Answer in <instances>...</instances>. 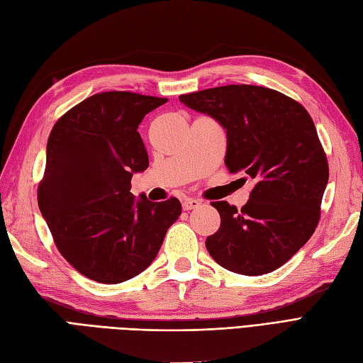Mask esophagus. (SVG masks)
Masks as SVG:
<instances>
[{"label":"esophagus","instance_id":"34e87169","mask_svg":"<svg viewBox=\"0 0 363 363\" xmlns=\"http://www.w3.org/2000/svg\"><path fill=\"white\" fill-rule=\"evenodd\" d=\"M201 205V201L197 199H184L183 200V209L184 211H191V209H197Z\"/></svg>","mask_w":363,"mask_h":363}]
</instances>
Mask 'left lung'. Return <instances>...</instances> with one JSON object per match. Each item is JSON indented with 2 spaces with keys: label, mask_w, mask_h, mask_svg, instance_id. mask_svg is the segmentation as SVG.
I'll return each mask as SVG.
<instances>
[{
  "label": "left lung",
  "mask_w": 363,
  "mask_h": 363,
  "mask_svg": "<svg viewBox=\"0 0 363 363\" xmlns=\"http://www.w3.org/2000/svg\"><path fill=\"white\" fill-rule=\"evenodd\" d=\"M226 129L229 172L254 179L242 209L212 201L222 223L206 238L220 267L262 276L285 264L320 220L330 169L313 118L296 100L262 86L228 84L180 95Z\"/></svg>",
  "instance_id": "left-lung-1"
}]
</instances>
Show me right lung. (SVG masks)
<instances>
[{
    "label": "right lung",
    "mask_w": 363,
    "mask_h": 363,
    "mask_svg": "<svg viewBox=\"0 0 363 363\" xmlns=\"http://www.w3.org/2000/svg\"><path fill=\"white\" fill-rule=\"evenodd\" d=\"M167 101L111 91L69 109L50 130L38 206L60 254L87 279L115 285L138 276L182 214L179 199L130 192L149 158L138 125Z\"/></svg>",
    "instance_id": "add662e5"
}]
</instances>
